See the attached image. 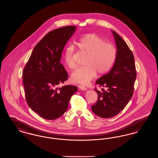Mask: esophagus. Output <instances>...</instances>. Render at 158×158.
Wrapping results in <instances>:
<instances>
[{"label": "esophagus", "instance_id": "1", "mask_svg": "<svg viewBox=\"0 0 158 158\" xmlns=\"http://www.w3.org/2000/svg\"><path fill=\"white\" fill-rule=\"evenodd\" d=\"M79 88L80 89H81V90H87V88H86V87L83 86L82 85H79Z\"/></svg>", "mask_w": 158, "mask_h": 158}]
</instances>
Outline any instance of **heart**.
Returning <instances> with one entry per match:
<instances>
[{"mask_svg": "<svg viewBox=\"0 0 158 158\" xmlns=\"http://www.w3.org/2000/svg\"><path fill=\"white\" fill-rule=\"evenodd\" d=\"M76 44L87 57L84 63L86 66L79 68L72 73V82L87 85L95 77L97 72L101 75L112 68L117 56L116 48L112 44L106 43L102 38L89 34L81 38ZM73 53V47L69 45L63 54L64 63L71 69L76 67Z\"/></svg>", "mask_w": 158, "mask_h": 158, "instance_id": "1", "label": "heart"}]
</instances>
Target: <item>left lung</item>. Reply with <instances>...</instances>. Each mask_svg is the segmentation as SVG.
I'll return each mask as SVG.
<instances>
[{
	"mask_svg": "<svg viewBox=\"0 0 158 158\" xmlns=\"http://www.w3.org/2000/svg\"><path fill=\"white\" fill-rule=\"evenodd\" d=\"M111 32L117 49L116 59L111 70L96 81L106 90L95 89L98 101L91 106L93 113L104 118L113 117L124 108L133 96L136 78L133 54L124 40L115 31Z\"/></svg>",
	"mask_w": 158,
	"mask_h": 158,
	"instance_id": "8db88e82",
	"label": "left lung"
}]
</instances>
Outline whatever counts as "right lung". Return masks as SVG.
I'll list each match as a JSON object with an SVG mask.
<instances>
[{"mask_svg": "<svg viewBox=\"0 0 158 158\" xmlns=\"http://www.w3.org/2000/svg\"><path fill=\"white\" fill-rule=\"evenodd\" d=\"M75 26H67L47 34L34 47L23 71V83L28 105L42 118L53 120L67 111L69 101L77 87L65 85L68 74L60 64L66 43Z\"/></svg>", "mask_w": 158, "mask_h": 158, "instance_id": "add662e5", "label": "right lung"}]
</instances>
